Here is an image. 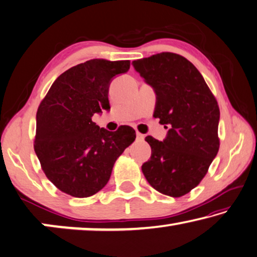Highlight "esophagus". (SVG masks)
Returning a JSON list of instances; mask_svg holds the SVG:
<instances>
[{
    "instance_id": "esophagus-1",
    "label": "esophagus",
    "mask_w": 257,
    "mask_h": 257,
    "mask_svg": "<svg viewBox=\"0 0 257 257\" xmlns=\"http://www.w3.org/2000/svg\"><path fill=\"white\" fill-rule=\"evenodd\" d=\"M144 138H145L144 134H141L140 132H137V140L141 141V140H144Z\"/></svg>"
}]
</instances>
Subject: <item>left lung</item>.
Masks as SVG:
<instances>
[{"label":"left lung","instance_id":"left-lung-1","mask_svg":"<svg viewBox=\"0 0 257 257\" xmlns=\"http://www.w3.org/2000/svg\"><path fill=\"white\" fill-rule=\"evenodd\" d=\"M132 65L156 93L154 117L168 127L163 141L146 138L151 157L142 172L157 191L181 197L198 186L220 148L217 101L199 70L180 54L162 52Z\"/></svg>","mask_w":257,"mask_h":257}]
</instances>
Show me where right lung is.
<instances>
[{
	"mask_svg": "<svg viewBox=\"0 0 257 257\" xmlns=\"http://www.w3.org/2000/svg\"><path fill=\"white\" fill-rule=\"evenodd\" d=\"M128 69V60L92 59L62 73L40 103L34 150L46 178L67 195L85 198L100 191L136 140L131 126L110 132L92 121L110 109L109 85Z\"/></svg>",
	"mask_w": 257,
	"mask_h": 257,
	"instance_id": "obj_1",
	"label": "right lung"
}]
</instances>
